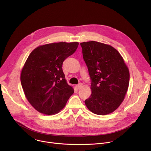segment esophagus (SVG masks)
<instances>
[{
    "label": "esophagus",
    "mask_w": 151,
    "mask_h": 151,
    "mask_svg": "<svg viewBox=\"0 0 151 151\" xmlns=\"http://www.w3.org/2000/svg\"><path fill=\"white\" fill-rule=\"evenodd\" d=\"M82 86H83V84H82V83H79L78 85H77L76 86V88L77 89H80L81 88H82Z\"/></svg>",
    "instance_id": "34e87169"
}]
</instances>
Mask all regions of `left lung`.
<instances>
[{
	"label": "left lung",
	"instance_id": "left-lung-1",
	"mask_svg": "<svg viewBox=\"0 0 151 151\" xmlns=\"http://www.w3.org/2000/svg\"><path fill=\"white\" fill-rule=\"evenodd\" d=\"M80 45L92 80L91 95L85 105L95 114L112 113L124 99L129 83V69L120 52L109 45L90 41Z\"/></svg>",
	"mask_w": 151,
	"mask_h": 151
}]
</instances>
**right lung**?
Returning a JSON list of instances; mask_svg holds the SVG:
<instances>
[{"instance_id": "add662e5", "label": "right lung", "mask_w": 151, "mask_h": 151, "mask_svg": "<svg viewBox=\"0 0 151 151\" xmlns=\"http://www.w3.org/2000/svg\"><path fill=\"white\" fill-rule=\"evenodd\" d=\"M78 45L77 42L45 44L39 46L29 55L21 71V84L27 99L40 113H59L74 93L62 67Z\"/></svg>"}]
</instances>
